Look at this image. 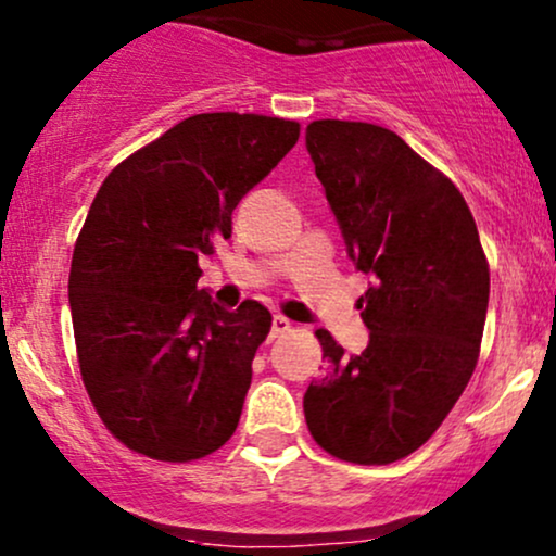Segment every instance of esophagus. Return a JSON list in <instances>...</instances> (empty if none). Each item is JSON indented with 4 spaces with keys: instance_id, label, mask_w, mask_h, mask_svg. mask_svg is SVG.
<instances>
[{
    "instance_id": "1",
    "label": "esophagus",
    "mask_w": 556,
    "mask_h": 556,
    "mask_svg": "<svg viewBox=\"0 0 556 556\" xmlns=\"http://www.w3.org/2000/svg\"><path fill=\"white\" fill-rule=\"evenodd\" d=\"M290 329H292L290 318H285V316H274L271 318V340H274V337L287 334V331H290Z\"/></svg>"
}]
</instances>
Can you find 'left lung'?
<instances>
[{
	"mask_svg": "<svg viewBox=\"0 0 556 556\" xmlns=\"http://www.w3.org/2000/svg\"><path fill=\"white\" fill-rule=\"evenodd\" d=\"M305 149L355 269L371 274V337L344 355L318 329L324 374L303 397L318 446L340 460L387 465L429 442L473 376L489 308V264L460 190L397 132L316 119Z\"/></svg>",
	"mask_w": 556,
	"mask_h": 556,
	"instance_id": "8db88e82",
	"label": "left lung"
}]
</instances>
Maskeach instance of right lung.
I'll return each mask as SVG.
<instances>
[{"mask_svg":"<svg viewBox=\"0 0 556 556\" xmlns=\"http://www.w3.org/2000/svg\"><path fill=\"white\" fill-rule=\"evenodd\" d=\"M300 125L214 112L177 123L110 172L70 266L83 384L125 446L164 463L206 457L238 429L253 355L271 329L198 290V258L298 143Z\"/></svg>","mask_w":556,"mask_h":556,"instance_id":"add662e5","label":"right lung"}]
</instances>
